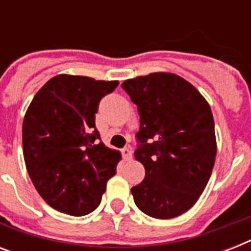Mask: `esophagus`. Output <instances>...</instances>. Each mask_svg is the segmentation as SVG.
Masks as SVG:
<instances>
[{
  "label": "esophagus",
  "mask_w": 251,
  "mask_h": 251,
  "mask_svg": "<svg viewBox=\"0 0 251 251\" xmlns=\"http://www.w3.org/2000/svg\"><path fill=\"white\" fill-rule=\"evenodd\" d=\"M122 156L125 160H130L131 157H133V151L129 149V147H125V149L122 150Z\"/></svg>",
  "instance_id": "esophagus-1"
}]
</instances>
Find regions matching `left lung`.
Wrapping results in <instances>:
<instances>
[{"label": "left lung", "instance_id": "8db88e82", "mask_svg": "<svg viewBox=\"0 0 251 251\" xmlns=\"http://www.w3.org/2000/svg\"><path fill=\"white\" fill-rule=\"evenodd\" d=\"M139 113L134 156L146 169L131 187L134 202L155 219L190 210L204 190L216 156L212 112L191 83L171 73H152L121 84Z\"/></svg>", "mask_w": 251, "mask_h": 251}]
</instances>
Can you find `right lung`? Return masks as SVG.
Masks as SVG:
<instances>
[{
  "instance_id": "obj_1",
  "label": "right lung",
  "mask_w": 251,
  "mask_h": 251,
  "mask_svg": "<svg viewBox=\"0 0 251 251\" xmlns=\"http://www.w3.org/2000/svg\"><path fill=\"white\" fill-rule=\"evenodd\" d=\"M117 80L53 76L35 95L22 127L23 155L33 186L54 210L83 216L101 202L121 153L100 139L95 114Z\"/></svg>"
}]
</instances>
